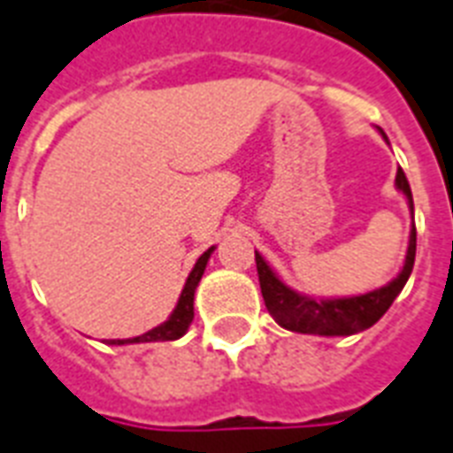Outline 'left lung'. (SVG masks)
<instances>
[{
  "label": "left lung",
  "mask_w": 453,
  "mask_h": 453,
  "mask_svg": "<svg viewBox=\"0 0 453 453\" xmlns=\"http://www.w3.org/2000/svg\"><path fill=\"white\" fill-rule=\"evenodd\" d=\"M383 134V129H380ZM385 136V134H383ZM395 184L409 201L413 215V196L411 187L406 181L404 170L399 167ZM416 259V226H411L409 236V248H406V259L397 279H392L388 286L364 296L354 297H338V300H314V297L300 296L293 288H288L279 276L272 272V266L266 265L262 255L255 250V265H257L259 288L269 314L283 328L296 333H310V335H352V333L366 331L390 310L395 297L402 293L404 283L409 281Z\"/></svg>",
  "instance_id": "8db88e82"
}]
</instances>
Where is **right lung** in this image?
<instances>
[{"mask_svg":"<svg viewBox=\"0 0 453 453\" xmlns=\"http://www.w3.org/2000/svg\"><path fill=\"white\" fill-rule=\"evenodd\" d=\"M215 248H208V250L203 252L196 266L191 269V274H188L187 283H184V290H181V296H179V303L174 307V311L170 314V319L165 321V324L156 326L153 331L143 333V335H136V338L129 340H108V345H127V342H165V340H177L181 338L184 333L188 331V326L194 321V293L198 288V283H201V276L205 272V265H208L210 255H212Z\"/></svg>","mask_w":453,"mask_h":453,"instance_id":"right-lung-1","label":"right lung"}]
</instances>
